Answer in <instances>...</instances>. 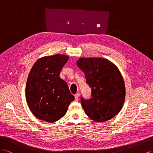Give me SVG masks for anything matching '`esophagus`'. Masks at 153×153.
Listing matches in <instances>:
<instances>
[{"mask_svg": "<svg viewBox=\"0 0 153 153\" xmlns=\"http://www.w3.org/2000/svg\"><path fill=\"white\" fill-rule=\"evenodd\" d=\"M79 95L78 94V93H76V94L74 95V97H75V100H78V99H79Z\"/></svg>", "mask_w": 153, "mask_h": 153, "instance_id": "1", "label": "esophagus"}]
</instances>
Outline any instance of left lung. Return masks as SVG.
Returning a JSON list of instances; mask_svg holds the SVG:
<instances>
[{"mask_svg":"<svg viewBox=\"0 0 153 153\" xmlns=\"http://www.w3.org/2000/svg\"><path fill=\"white\" fill-rule=\"evenodd\" d=\"M77 65L85 73L86 82L91 89L90 98L81 97L86 115L97 122L114 117L121 111L125 98V82L118 68L102 58H81Z\"/></svg>","mask_w":153,"mask_h":153,"instance_id":"8db88e82","label":"left lung"}]
</instances>
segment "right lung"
<instances>
[{
  "instance_id": "1",
  "label": "right lung",
  "mask_w": 153,
  "mask_h": 153,
  "mask_svg": "<svg viewBox=\"0 0 153 153\" xmlns=\"http://www.w3.org/2000/svg\"><path fill=\"white\" fill-rule=\"evenodd\" d=\"M68 56L57 55L41 58L29 74L26 85L27 102L39 120L53 123L64 116L74 100L67 82L60 77Z\"/></svg>"
}]
</instances>
